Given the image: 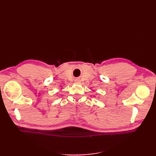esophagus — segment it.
I'll list each match as a JSON object with an SVG mask.
<instances>
[{
    "instance_id": "34e87169",
    "label": "esophagus",
    "mask_w": 156,
    "mask_h": 156,
    "mask_svg": "<svg viewBox=\"0 0 156 156\" xmlns=\"http://www.w3.org/2000/svg\"><path fill=\"white\" fill-rule=\"evenodd\" d=\"M75 81H76V83H79V79H75Z\"/></svg>"
}]
</instances>
